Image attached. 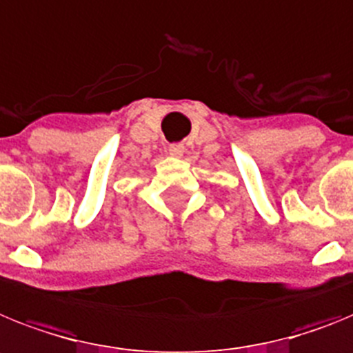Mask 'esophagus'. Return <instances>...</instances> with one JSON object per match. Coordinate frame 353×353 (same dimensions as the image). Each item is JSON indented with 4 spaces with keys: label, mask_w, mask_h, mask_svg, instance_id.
Masks as SVG:
<instances>
[{
    "label": "esophagus",
    "mask_w": 353,
    "mask_h": 353,
    "mask_svg": "<svg viewBox=\"0 0 353 353\" xmlns=\"http://www.w3.org/2000/svg\"><path fill=\"white\" fill-rule=\"evenodd\" d=\"M168 151H170V154L176 156V158H181V156H185V145L183 143H172V145L168 147Z\"/></svg>",
    "instance_id": "obj_1"
}]
</instances>
